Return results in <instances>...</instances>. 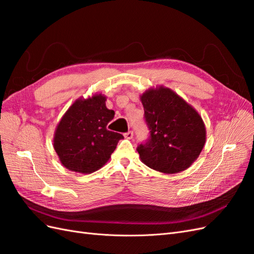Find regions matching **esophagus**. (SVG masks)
<instances>
[{"mask_svg":"<svg viewBox=\"0 0 254 254\" xmlns=\"http://www.w3.org/2000/svg\"><path fill=\"white\" fill-rule=\"evenodd\" d=\"M124 136L126 137V139H132V136H133V132L132 131H128V132H126L125 134H124Z\"/></svg>","mask_w":254,"mask_h":254,"instance_id":"obj_1","label":"esophagus"}]
</instances>
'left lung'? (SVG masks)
Returning <instances> with one entry per match:
<instances>
[{"instance_id": "8db88e82", "label": "left lung", "mask_w": 254, "mask_h": 254, "mask_svg": "<svg viewBox=\"0 0 254 254\" xmlns=\"http://www.w3.org/2000/svg\"><path fill=\"white\" fill-rule=\"evenodd\" d=\"M140 99L150 130V139L137 147L141 161L164 174L186 171L205 144L206 130L201 115L164 86L146 90Z\"/></svg>"}]
</instances>
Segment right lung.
<instances>
[{"mask_svg":"<svg viewBox=\"0 0 254 254\" xmlns=\"http://www.w3.org/2000/svg\"><path fill=\"white\" fill-rule=\"evenodd\" d=\"M107 97L96 93L79 97L59 121L54 133V149L67 170L91 174L103 167L117 148L121 133L110 131L107 125L114 111L106 107Z\"/></svg>","mask_w":254,"mask_h":254,"instance_id":"right-lung-1","label":"right lung"}]
</instances>
